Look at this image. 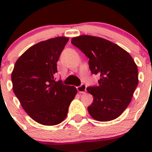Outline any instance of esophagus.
<instances>
[{
    "mask_svg": "<svg viewBox=\"0 0 152 152\" xmlns=\"http://www.w3.org/2000/svg\"><path fill=\"white\" fill-rule=\"evenodd\" d=\"M77 90L79 93H81V94H84L87 91V86L85 84H81L80 86L77 87Z\"/></svg>",
    "mask_w": 152,
    "mask_h": 152,
    "instance_id": "1",
    "label": "esophagus"
}]
</instances>
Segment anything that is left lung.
I'll return each instance as SVG.
<instances>
[{"label": "left lung", "mask_w": 152, "mask_h": 152, "mask_svg": "<svg viewBox=\"0 0 152 152\" xmlns=\"http://www.w3.org/2000/svg\"><path fill=\"white\" fill-rule=\"evenodd\" d=\"M72 43L89 58L92 74L98 75V85L87 91L94 97L88 107L93 119L100 122L116 119L127 108L139 83L136 64L129 52L116 44L96 36L81 35Z\"/></svg>", "instance_id": "1"}]
</instances>
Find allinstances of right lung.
Wrapping results in <instances>:
<instances>
[{
	"label": "right lung",
	"instance_id": "right-lung-1",
	"mask_svg": "<svg viewBox=\"0 0 152 152\" xmlns=\"http://www.w3.org/2000/svg\"><path fill=\"white\" fill-rule=\"evenodd\" d=\"M69 39L58 36L35 44L19 58L11 74L13 92L23 109L44 126L61 123L77 91L56 81L57 61Z\"/></svg>",
	"mask_w": 152,
	"mask_h": 152
}]
</instances>
